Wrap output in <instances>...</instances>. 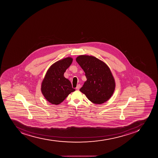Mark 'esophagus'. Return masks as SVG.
Here are the masks:
<instances>
[{
	"instance_id": "1",
	"label": "esophagus",
	"mask_w": 158,
	"mask_h": 158,
	"mask_svg": "<svg viewBox=\"0 0 158 158\" xmlns=\"http://www.w3.org/2000/svg\"><path fill=\"white\" fill-rule=\"evenodd\" d=\"M80 88V84H78V85H77V87H76V89L77 90H79V89Z\"/></svg>"
}]
</instances>
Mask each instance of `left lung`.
Segmentation results:
<instances>
[{
	"label": "left lung",
	"instance_id": "1",
	"mask_svg": "<svg viewBox=\"0 0 158 158\" xmlns=\"http://www.w3.org/2000/svg\"><path fill=\"white\" fill-rule=\"evenodd\" d=\"M76 60L87 79L80 91L94 103L100 105L106 102L113 95L116 86L109 67L93 56L81 55Z\"/></svg>",
	"mask_w": 158,
	"mask_h": 158
}]
</instances>
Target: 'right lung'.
<instances>
[{"mask_svg": "<svg viewBox=\"0 0 158 158\" xmlns=\"http://www.w3.org/2000/svg\"><path fill=\"white\" fill-rule=\"evenodd\" d=\"M73 61L68 57L56 61L48 69L42 81L41 90L45 99L53 105L63 102L69 94L75 91L71 82L64 76Z\"/></svg>", "mask_w": 158, "mask_h": 158, "instance_id": "1", "label": "right lung"}]
</instances>
